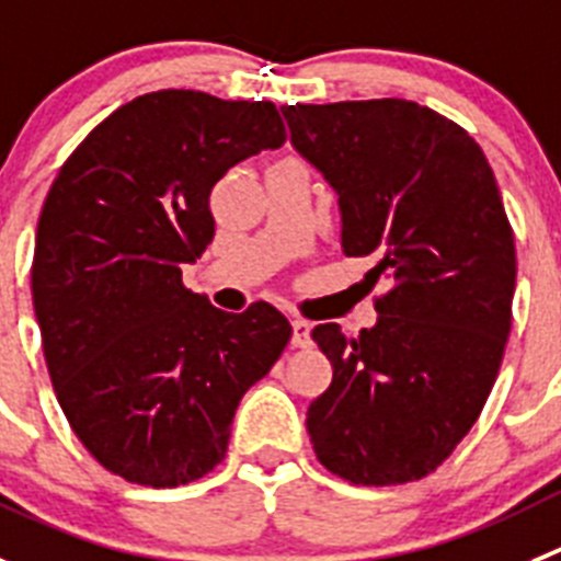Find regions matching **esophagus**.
Returning a JSON list of instances; mask_svg holds the SVG:
<instances>
[{
	"label": "esophagus",
	"mask_w": 561,
	"mask_h": 561,
	"mask_svg": "<svg viewBox=\"0 0 561 561\" xmlns=\"http://www.w3.org/2000/svg\"><path fill=\"white\" fill-rule=\"evenodd\" d=\"M310 329H312L310 323L301 321V318H296V321H293V345H296V348H310L312 345Z\"/></svg>",
	"instance_id": "34e87169"
}]
</instances>
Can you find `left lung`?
I'll list each match as a JSON object with an SVG mask.
<instances>
[{
    "instance_id": "left-lung-1",
    "label": "left lung",
    "mask_w": 561,
    "mask_h": 561,
    "mask_svg": "<svg viewBox=\"0 0 561 561\" xmlns=\"http://www.w3.org/2000/svg\"><path fill=\"white\" fill-rule=\"evenodd\" d=\"M282 115L337 193L343 251L387 282L374 329H312L334 370L307 410L312 448L352 484L417 481L481 415L512 329L515 234L493 169L459 124L407 99Z\"/></svg>"
}]
</instances>
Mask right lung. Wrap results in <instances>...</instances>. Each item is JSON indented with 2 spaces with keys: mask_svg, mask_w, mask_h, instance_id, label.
I'll list each match as a JSON object with an SVG mask.
<instances>
[{
  "mask_svg": "<svg viewBox=\"0 0 561 561\" xmlns=\"http://www.w3.org/2000/svg\"><path fill=\"white\" fill-rule=\"evenodd\" d=\"M274 102L154 91L62 162L38 218L33 305L68 426L110 473L180 486L224 462L243 392L293 329L268 301L216 310L182 285L213 243L209 193L285 144Z\"/></svg>",
  "mask_w": 561,
  "mask_h": 561,
  "instance_id": "1",
  "label": "right lung"
}]
</instances>
